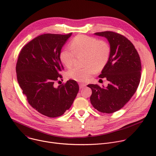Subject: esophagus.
Segmentation results:
<instances>
[{
	"mask_svg": "<svg viewBox=\"0 0 156 156\" xmlns=\"http://www.w3.org/2000/svg\"><path fill=\"white\" fill-rule=\"evenodd\" d=\"M86 86V84H83V83H80L79 84V86H80V88H83V87H84L85 86Z\"/></svg>",
	"mask_w": 156,
	"mask_h": 156,
	"instance_id": "obj_1",
	"label": "esophagus"
}]
</instances>
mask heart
Wrapping results in <instances>:
<instances>
[{
	"mask_svg": "<svg viewBox=\"0 0 156 156\" xmlns=\"http://www.w3.org/2000/svg\"><path fill=\"white\" fill-rule=\"evenodd\" d=\"M70 47L65 48L60 53L62 63L67 68L73 65L76 54L86 55L84 65L87 66H75L68 72L69 77L78 82L86 81L96 70L102 69L110 57V48L107 42L86 35H78L74 37L70 42Z\"/></svg>",
	"mask_w": 156,
	"mask_h": 156,
	"instance_id": "heart-1",
	"label": "heart"
}]
</instances>
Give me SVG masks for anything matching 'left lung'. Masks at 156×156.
I'll list each match as a JSON object with an SVG mask.
<instances>
[{
    "mask_svg": "<svg viewBox=\"0 0 156 156\" xmlns=\"http://www.w3.org/2000/svg\"><path fill=\"white\" fill-rule=\"evenodd\" d=\"M107 39L110 48L108 60L99 77L109 81L106 87L90 84V101L102 113L111 114L122 108L135 93L141 79V64L134 45L124 36L113 31L94 33Z\"/></svg>",
    "mask_w": 156,
    "mask_h": 156,
    "instance_id": "1",
    "label": "left lung"
}]
</instances>
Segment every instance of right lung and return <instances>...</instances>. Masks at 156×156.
<instances>
[{
	"label": "right lung",
	"instance_id": "obj_1",
	"mask_svg": "<svg viewBox=\"0 0 156 156\" xmlns=\"http://www.w3.org/2000/svg\"><path fill=\"white\" fill-rule=\"evenodd\" d=\"M71 35L41 34L27 44L19 54L16 65L18 83L29 104L48 117L62 115L79 91L78 83L72 80L55 86L63 70L60 53Z\"/></svg>",
	"mask_w": 156,
	"mask_h": 156
}]
</instances>
